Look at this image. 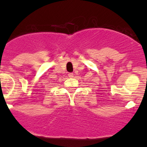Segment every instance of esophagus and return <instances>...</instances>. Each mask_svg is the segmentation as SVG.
I'll return each mask as SVG.
<instances>
[{
	"mask_svg": "<svg viewBox=\"0 0 147 147\" xmlns=\"http://www.w3.org/2000/svg\"><path fill=\"white\" fill-rule=\"evenodd\" d=\"M68 77H70V78H72V77H74V74L72 73V72H70V73L68 74Z\"/></svg>",
	"mask_w": 147,
	"mask_h": 147,
	"instance_id": "1",
	"label": "esophagus"
}]
</instances>
